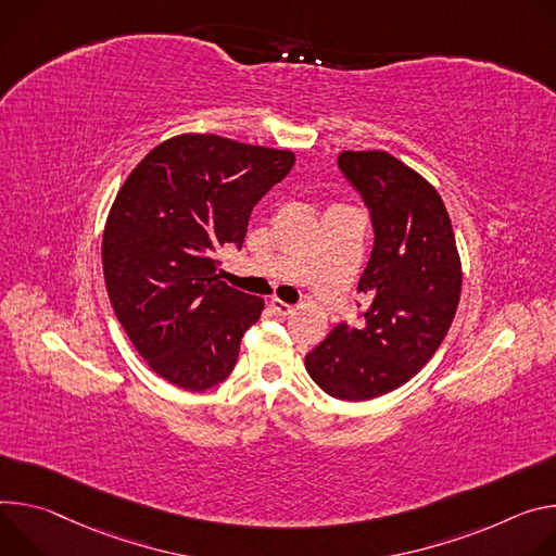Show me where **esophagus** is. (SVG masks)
Returning a JSON list of instances; mask_svg holds the SVG:
<instances>
[{
  "instance_id": "34e87169",
  "label": "esophagus",
  "mask_w": 556,
  "mask_h": 556,
  "mask_svg": "<svg viewBox=\"0 0 556 556\" xmlns=\"http://www.w3.org/2000/svg\"><path fill=\"white\" fill-rule=\"evenodd\" d=\"M269 306H271V309H274L278 316H291V314L295 312V306H293V304L282 302V300H278V298H271Z\"/></svg>"
}]
</instances>
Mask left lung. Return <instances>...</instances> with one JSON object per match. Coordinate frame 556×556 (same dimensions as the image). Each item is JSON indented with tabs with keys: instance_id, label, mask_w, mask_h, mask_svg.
<instances>
[{
	"instance_id": "left-lung-1",
	"label": "left lung",
	"mask_w": 556,
	"mask_h": 556,
	"mask_svg": "<svg viewBox=\"0 0 556 556\" xmlns=\"http://www.w3.org/2000/svg\"><path fill=\"white\" fill-rule=\"evenodd\" d=\"M338 165L374 223V252L357 282L368 306L340 323L304 366L331 397L374 400L406 384L446 338L462 293V261L442 197L389 152H342Z\"/></svg>"
}]
</instances>
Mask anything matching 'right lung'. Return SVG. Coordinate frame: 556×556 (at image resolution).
Returning a JSON list of instances; mask_svg holds the SVG:
<instances>
[{"mask_svg":"<svg viewBox=\"0 0 556 556\" xmlns=\"http://www.w3.org/2000/svg\"><path fill=\"white\" fill-rule=\"evenodd\" d=\"M293 163L289 150L180 135L118 190L101 244L105 289L139 355L169 384L205 391L233 371L265 302L223 282L216 254L240 250L254 205Z\"/></svg>","mask_w":556,"mask_h":556,"instance_id":"obj_1","label":"right lung"}]
</instances>
